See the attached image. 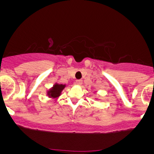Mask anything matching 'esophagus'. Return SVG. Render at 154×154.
Segmentation results:
<instances>
[{"label":"esophagus","instance_id":"1","mask_svg":"<svg viewBox=\"0 0 154 154\" xmlns=\"http://www.w3.org/2000/svg\"><path fill=\"white\" fill-rule=\"evenodd\" d=\"M76 84H78V85H81L83 84V80H76Z\"/></svg>","mask_w":154,"mask_h":154}]
</instances>
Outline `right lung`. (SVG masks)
Returning a JSON list of instances; mask_svg holds the SVG:
<instances>
[{"mask_svg":"<svg viewBox=\"0 0 154 154\" xmlns=\"http://www.w3.org/2000/svg\"><path fill=\"white\" fill-rule=\"evenodd\" d=\"M65 87V85L63 84H56L54 86L53 88H51L49 91H48V96L51 97H57L60 95V93L63 91V89Z\"/></svg>","mask_w":154,"mask_h":154,"instance_id":"obj_1","label":"right lung"}]
</instances>
